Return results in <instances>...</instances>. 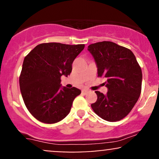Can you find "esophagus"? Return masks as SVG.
Masks as SVG:
<instances>
[{
  "instance_id": "esophagus-1",
  "label": "esophagus",
  "mask_w": 159,
  "mask_h": 159,
  "mask_svg": "<svg viewBox=\"0 0 159 159\" xmlns=\"http://www.w3.org/2000/svg\"><path fill=\"white\" fill-rule=\"evenodd\" d=\"M89 92V90H87V89H84V90H82V91H81V93L83 94H86V93H87Z\"/></svg>"
}]
</instances>
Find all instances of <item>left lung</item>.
Returning <instances> with one entry per match:
<instances>
[{
	"instance_id": "8db88e82",
	"label": "left lung",
	"mask_w": 159,
	"mask_h": 159,
	"mask_svg": "<svg viewBox=\"0 0 159 159\" xmlns=\"http://www.w3.org/2000/svg\"><path fill=\"white\" fill-rule=\"evenodd\" d=\"M87 50L93 57L98 77L105 78V95L96 91L97 100L91 105L102 119L116 122L123 119L134 106L141 92L142 72L132 52L109 41L91 44Z\"/></svg>"
}]
</instances>
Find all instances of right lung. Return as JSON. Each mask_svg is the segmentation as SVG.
<instances>
[{"instance_id":"1","label":"right lung","mask_w":159,"mask_h":159,"mask_svg":"<svg viewBox=\"0 0 159 159\" xmlns=\"http://www.w3.org/2000/svg\"><path fill=\"white\" fill-rule=\"evenodd\" d=\"M84 45L42 43L25 57L19 77L24 102L36 120L52 124L70 112L75 98L81 91L62 87L61 78L72 72V64Z\"/></svg>"}]
</instances>
